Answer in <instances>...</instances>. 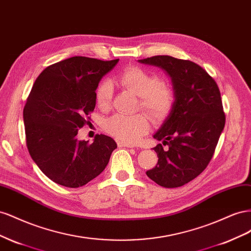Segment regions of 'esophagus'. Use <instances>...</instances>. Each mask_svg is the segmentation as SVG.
<instances>
[{"mask_svg": "<svg viewBox=\"0 0 251 251\" xmlns=\"http://www.w3.org/2000/svg\"><path fill=\"white\" fill-rule=\"evenodd\" d=\"M118 146L119 147H127V148L133 147V145L130 144V143H126V142H118Z\"/></svg>", "mask_w": 251, "mask_h": 251, "instance_id": "34e87169", "label": "esophagus"}]
</instances>
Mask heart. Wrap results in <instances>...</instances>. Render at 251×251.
Here are the masks:
<instances>
[{
	"mask_svg": "<svg viewBox=\"0 0 251 251\" xmlns=\"http://www.w3.org/2000/svg\"><path fill=\"white\" fill-rule=\"evenodd\" d=\"M117 82L139 97V107L149 119L159 122L165 119L175 104L176 95L173 87L163 83L162 78L140 67H130L117 77ZM112 98V87L108 81H103L96 89V102L99 108L107 109ZM105 130L123 142L134 143L144 135L149 128L148 119L143 113L114 114L105 122Z\"/></svg>",
	"mask_w": 251,
	"mask_h": 251,
	"instance_id": "heart-1",
	"label": "heart"
}]
</instances>
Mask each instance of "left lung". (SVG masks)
I'll return each mask as SVG.
<instances>
[{
  "mask_svg": "<svg viewBox=\"0 0 251 251\" xmlns=\"http://www.w3.org/2000/svg\"><path fill=\"white\" fill-rule=\"evenodd\" d=\"M139 62L165 70L176 95L169 116L153 134L162 144L153 148L159 160L146 175L162 187H181L203 173L224 129L220 89L207 71L191 61L154 55Z\"/></svg>",
  "mask_w": 251,
  "mask_h": 251,
  "instance_id": "8db88e82",
  "label": "left lung"
}]
</instances>
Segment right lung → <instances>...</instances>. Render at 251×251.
<instances>
[{"mask_svg":"<svg viewBox=\"0 0 251 251\" xmlns=\"http://www.w3.org/2000/svg\"><path fill=\"white\" fill-rule=\"evenodd\" d=\"M118 62L73 56L46 67L35 80L23 111L26 145L54 183L84 186L102 173L117 148L105 134H97L92 143L76 135L95 109L99 82Z\"/></svg>","mask_w":251,"mask_h":251,"instance_id":"add662e5","label":"right lung"}]
</instances>
